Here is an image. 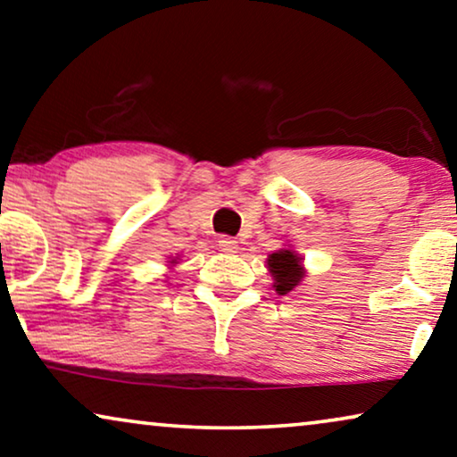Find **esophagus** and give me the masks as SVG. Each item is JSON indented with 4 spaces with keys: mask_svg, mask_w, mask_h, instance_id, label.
<instances>
[{
    "mask_svg": "<svg viewBox=\"0 0 457 457\" xmlns=\"http://www.w3.org/2000/svg\"><path fill=\"white\" fill-rule=\"evenodd\" d=\"M218 249L224 253H237L239 245H237V241L230 239V237H220V239H218Z\"/></svg>",
    "mask_w": 457,
    "mask_h": 457,
    "instance_id": "1",
    "label": "esophagus"
}]
</instances>
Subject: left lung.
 Wrapping results in <instances>:
<instances>
[{
    "mask_svg": "<svg viewBox=\"0 0 457 457\" xmlns=\"http://www.w3.org/2000/svg\"><path fill=\"white\" fill-rule=\"evenodd\" d=\"M268 268H270L274 277V287H277V293H280V295H287V293L295 289L299 280L303 278L302 258H297L291 249L274 252L270 258H268Z\"/></svg>",
    "mask_w": 457,
    "mask_h": 457,
    "instance_id": "left-lung-1",
    "label": "left lung"
}]
</instances>
